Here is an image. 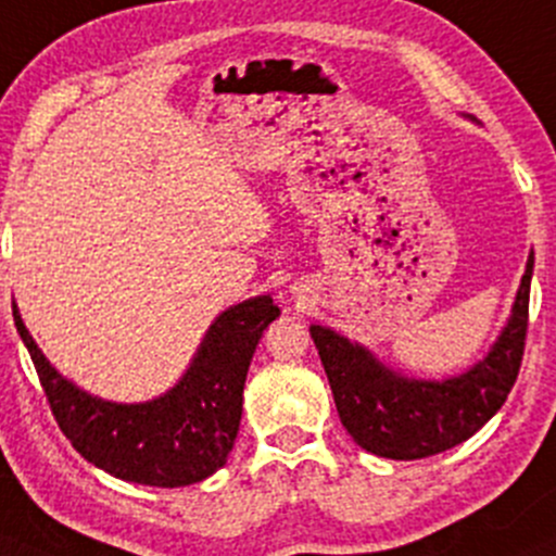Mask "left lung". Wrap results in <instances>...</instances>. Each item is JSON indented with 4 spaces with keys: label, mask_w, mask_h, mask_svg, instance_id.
<instances>
[{
    "label": "left lung",
    "mask_w": 556,
    "mask_h": 556,
    "mask_svg": "<svg viewBox=\"0 0 556 556\" xmlns=\"http://www.w3.org/2000/svg\"><path fill=\"white\" fill-rule=\"evenodd\" d=\"M533 262L530 251L511 316L488 356L444 380L402 375L369 348L311 324L340 420L358 447L391 460H420L471 439L501 409L522 364Z\"/></svg>",
    "instance_id": "left-lung-1"
}]
</instances>
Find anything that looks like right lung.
<instances>
[{
  "label": "right lung",
  "instance_id": "add662e5",
  "mask_svg": "<svg viewBox=\"0 0 556 556\" xmlns=\"http://www.w3.org/2000/svg\"><path fill=\"white\" fill-rule=\"evenodd\" d=\"M278 316L270 294L227 307L208 326L174 388L150 402L117 404L61 375L28 334L13 302L23 345L72 447L101 471L147 488H185L225 466L240 428L251 356Z\"/></svg>",
  "mask_w": 556,
  "mask_h": 556
}]
</instances>
